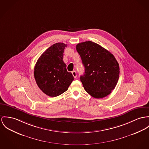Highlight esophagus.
Returning <instances> with one entry per match:
<instances>
[{
    "label": "esophagus",
    "mask_w": 149,
    "mask_h": 149,
    "mask_svg": "<svg viewBox=\"0 0 149 149\" xmlns=\"http://www.w3.org/2000/svg\"><path fill=\"white\" fill-rule=\"evenodd\" d=\"M72 75H73V77H74V78H77V72H76V71H72Z\"/></svg>",
    "instance_id": "obj_1"
}]
</instances>
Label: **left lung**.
<instances>
[{"label": "left lung", "mask_w": 149, "mask_h": 149, "mask_svg": "<svg viewBox=\"0 0 149 149\" xmlns=\"http://www.w3.org/2000/svg\"><path fill=\"white\" fill-rule=\"evenodd\" d=\"M77 50L85 68L80 81L92 97L103 98L115 89L119 78V65L114 56L90 41L78 44Z\"/></svg>", "instance_id": "left-lung-1"}]
</instances>
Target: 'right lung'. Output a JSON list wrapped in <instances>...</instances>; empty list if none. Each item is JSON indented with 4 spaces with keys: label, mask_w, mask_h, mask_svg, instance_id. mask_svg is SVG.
<instances>
[{
    "label": "right lung",
    "mask_w": 149,
    "mask_h": 149,
    "mask_svg": "<svg viewBox=\"0 0 149 149\" xmlns=\"http://www.w3.org/2000/svg\"><path fill=\"white\" fill-rule=\"evenodd\" d=\"M66 44H53L41 54L34 69V77L40 89L50 97H56L66 91L74 77L66 69L63 61Z\"/></svg>",
    "instance_id": "add662e5"
}]
</instances>
